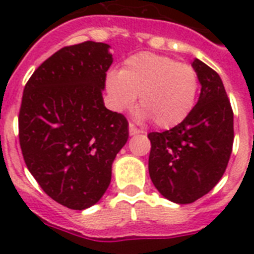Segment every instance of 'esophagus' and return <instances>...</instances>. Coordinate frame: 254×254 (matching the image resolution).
<instances>
[{"instance_id": "34e87169", "label": "esophagus", "mask_w": 254, "mask_h": 254, "mask_svg": "<svg viewBox=\"0 0 254 254\" xmlns=\"http://www.w3.org/2000/svg\"><path fill=\"white\" fill-rule=\"evenodd\" d=\"M138 133H141V130H139L138 127H135L133 124H129V134L135 135L138 134Z\"/></svg>"}]
</instances>
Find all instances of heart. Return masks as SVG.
Returning a JSON list of instances; mask_svg holds the SVG:
<instances>
[{"label": "heart", "mask_w": 254, "mask_h": 254, "mask_svg": "<svg viewBox=\"0 0 254 254\" xmlns=\"http://www.w3.org/2000/svg\"><path fill=\"white\" fill-rule=\"evenodd\" d=\"M105 87L117 111L129 109L139 95V119H151L159 127L183 123L196 103L199 77L189 64L153 53L127 58L121 71L107 75Z\"/></svg>", "instance_id": "obj_1"}]
</instances>
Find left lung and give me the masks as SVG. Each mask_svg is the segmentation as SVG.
<instances>
[{"instance_id": "1", "label": "left lung", "mask_w": 254, "mask_h": 254, "mask_svg": "<svg viewBox=\"0 0 254 254\" xmlns=\"http://www.w3.org/2000/svg\"><path fill=\"white\" fill-rule=\"evenodd\" d=\"M201 89L187 119L162 133L153 131L149 174L161 195L178 204L204 196L224 174L233 146V111L220 76L192 62Z\"/></svg>"}]
</instances>
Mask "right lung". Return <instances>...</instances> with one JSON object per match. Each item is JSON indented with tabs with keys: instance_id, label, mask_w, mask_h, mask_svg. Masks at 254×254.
Returning a JSON list of instances; mask_svg holds the SVG:
<instances>
[{
	"instance_id": "right-lung-1",
	"label": "right lung",
	"mask_w": 254,
	"mask_h": 254,
	"mask_svg": "<svg viewBox=\"0 0 254 254\" xmlns=\"http://www.w3.org/2000/svg\"><path fill=\"white\" fill-rule=\"evenodd\" d=\"M112 62L107 43L67 46L43 62L23 89L18 127L26 166L67 208L81 211L101 199L129 137L124 115L104 105Z\"/></svg>"
}]
</instances>
